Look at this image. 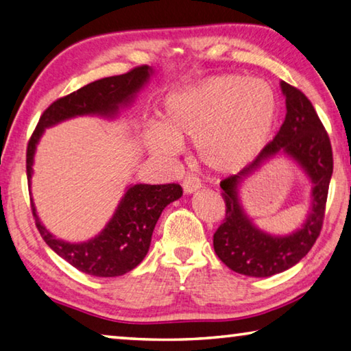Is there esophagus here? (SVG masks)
<instances>
[{
  "label": "esophagus",
  "mask_w": 351,
  "mask_h": 351,
  "mask_svg": "<svg viewBox=\"0 0 351 351\" xmlns=\"http://www.w3.org/2000/svg\"><path fill=\"white\" fill-rule=\"evenodd\" d=\"M199 187H202V182H199L198 178L192 176V175H187L184 178V181H182V189H184L186 195H191V193L197 192Z\"/></svg>",
  "instance_id": "34e87169"
}]
</instances>
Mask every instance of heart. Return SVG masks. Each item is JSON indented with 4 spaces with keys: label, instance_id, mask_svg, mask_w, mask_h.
<instances>
[{
    "label": "heart",
    "instance_id": "1",
    "mask_svg": "<svg viewBox=\"0 0 351 351\" xmlns=\"http://www.w3.org/2000/svg\"><path fill=\"white\" fill-rule=\"evenodd\" d=\"M164 126L147 134L159 156H176L195 142L199 162L215 173L245 169L269 143L278 99L269 82L239 75L213 76L171 92L164 101Z\"/></svg>",
    "mask_w": 351,
    "mask_h": 351
}]
</instances>
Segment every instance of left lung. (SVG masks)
<instances>
[{"instance_id": "1", "label": "left lung", "mask_w": 351, "mask_h": 351, "mask_svg": "<svg viewBox=\"0 0 351 351\" xmlns=\"http://www.w3.org/2000/svg\"><path fill=\"white\" fill-rule=\"evenodd\" d=\"M286 119L269 145L252 164L220 182L226 204L223 223L214 234V250L221 263L236 274L267 278L302 261L317 241L324 223L332 175L330 137L314 106L303 92L281 81ZM276 157H289L310 180V209L302 226L286 237L270 235L256 226L241 204L240 189L261 166Z\"/></svg>"}]
</instances>
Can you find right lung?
<instances>
[{
  "label": "right lung",
  "instance_id": "1",
  "mask_svg": "<svg viewBox=\"0 0 351 351\" xmlns=\"http://www.w3.org/2000/svg\"><path fill=\"white\" fill-rule=\"evenodd\" d=\"M154 75L152 66L142 65L125 75L93 81L70 95L59 98L43 112L34 134L27 143L26 173L31 186L34 156L47 128L82 115H95L114 120L120 109L134 101L137 93ZM180 184H130L115 213L95 237L86 242H66L49 232L37 215L31 199L36 226L47 245L82 274L101 278L125 275L145 258L154 226L162 210L181 198Z\"/></svg>",
  "mask_w": 351,
  "mask_h": 351
}]
</instances>
